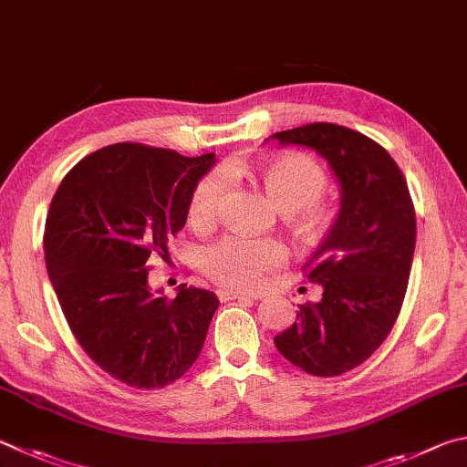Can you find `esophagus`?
Returning a JSON list of instances; mask_svg holds the SVG:
<instances>
[{
  "instance_id": "obj_1",
  "label": "esophagus",
  "mask_w": 467,
  "mask_h": 467,
  "mask_svg": "<svg viewBox=\"0 0 467 467\" xmlns=\"http://www.w3.org/2000/svg\"><path fill=\"white\" fill-rule=\"evenodd\" d=\"M218 298L220 302H228V300H255L257 296L251 294H243V292H231V290H218Z\"/></svg>"
}]
</instances>
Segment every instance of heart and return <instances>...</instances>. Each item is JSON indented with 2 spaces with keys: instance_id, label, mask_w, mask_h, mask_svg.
<instances>
[{
  "instance_id": "b5f03b06",
  "label": "heart",
  "mask_w": 467,
  "mask_h": 467,
  "mask_svg": "<svg viewBox=\"0 0 467 467\" xmlns=\"http://www.w3.org/2000/svg\"><path fill=\"white\" fill-rule=\"evenodd\" d=\"M231 173V167H226ZM271 204L284 212L285 223L300 236H315L328 224L330 210L320 196L327 190V173L315 159L300 152L261 161L253 169ZM226 188V175L214 169L202 177L190 198V223L210 226L218 214ZM285 261V249L275 239H249L226 234L204 251L202 267L216 284L231 290H255L263 279Z\"/></svg>"
}]
</instances>
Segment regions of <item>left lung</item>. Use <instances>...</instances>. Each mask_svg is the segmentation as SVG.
Instances as JSON below:
<instances>
[{
  "label": "left lung",
  "instance_id": "left-lung-1",
  "mask_svg": "<svg viewBox=\"0 0 467 467\" xmlns=\"http://www.w3.org/2000/svg\"><path fill=\"white\" fill-rule=\"evenodd\" d=\"M269 139L317 150L341 190L335 223L306 263L322 298L302 304L274 343L310 376H341L384 343L400 315L417 241L409 185L384 147L345 126L315 122Z\"/></svg>",
  "mask_w": 467,
  "mask_h": 467
}]
</instances>
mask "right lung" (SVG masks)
Returning <instances> with one entry per match:
<instances>
[{"mask_svg": "<svg viewBox=\"0 0 467 467\" xmlns=\"http://www.w3.org/2000/svg\"><path fill=\"white\" fill-rule=\"evenodd\" d=\"M214 163V152L118 142L83 157L50 202L45 261L63 315L91 361L132 388L180 379L204 347L216 294L182 284L169 300L147 261L169 255Z\"/></svg>", "mask_w": 467, "mask_h": 467, "instance_id": "add662e5", "label": "right lung"}]
</instances>
